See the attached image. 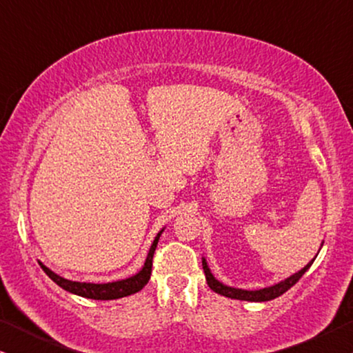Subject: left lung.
I'll use <instances>...</instances> for the list:
<instances>
[{
  "label": "left lung",
  "mask_w": 353,
  "mask_h": 353,
  "mask_svg": "<svg viewBox=\"0 0 353 353\" xmlns=\"http://www.w3.org/2000/svg\"><path fill=\"white\" fill-rule=\"evenodd\" d=\"M321 245H323V243H321ZM315 259H313V260H315ZM313 260H312V262H308L302 270H299L297 273H294L289 278L283 279V281H279V283L273 284V286H268V288L255 289V291H248V289H239V288H231V286H226V284L219 281V279H216L214 274H212L209 265H207V260L204 257H202V268H204L205 279H207V284H209V288L214 292L220 294V296H225V297H230V299H236V301L267 302V301H272V299H276L279 296H283V294L286 292L288 289H291L294 284H296L299 279L303 276V273H305L307 270L312 267Z\"/></svg>",
  "instance_id": "1"
}]
</instances>
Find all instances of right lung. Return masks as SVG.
I'll return each mask as SVG.
<instances>
[{
	"label": "right lung",
	"mask_w": 353,
	"mask_h": 353,
	"mask_svg": "<svg viewBox=\"0 0 353 353\" xmlns=\"http://www.w3.org/2000/svg\"><path fill=\"white\" fill-rule=\"evenodd\" d=\"M163 233V228L159 231L156 238H154L151 248H149L148 257L144 260V265L139 270L138 273H134L133 276L125 278V279H119V281H112V283H80V281H70V279H65L59 276V274L52 272L43 265L41 262L40 267L43 268L48 276H50L52 281H54L57 286L64 289V291L75 294V296L80 297H86V299H94V301H114V299H122L127 296H132V294H137L138 291L146 286L149 278H151V272H152V257L154 252H156L159 238Z\"/></svg>",
	"instance_id": "obj_1"
}]
</instances>
